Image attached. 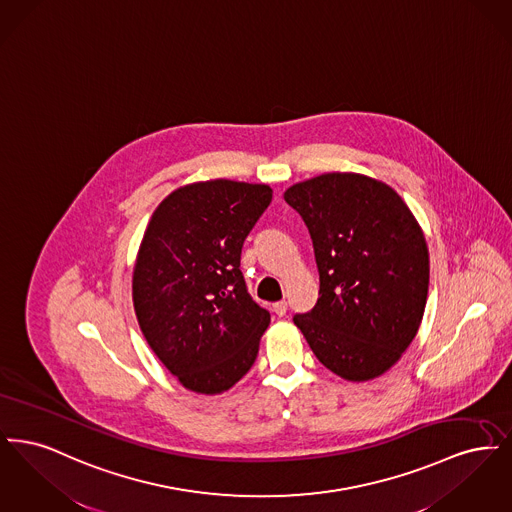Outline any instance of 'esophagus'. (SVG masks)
I'll return each mask as SVG.
<instances>
[{"instance_id":"obj_1","label":"esophagus","mask_w":512,"mask_h":512,"mask_svg":"<svg viewBox=\"0 0 512 512\" xmlns=\"http://www.w3.org/2000/svg\"><path fill=\"white\" fill-rule=\"evenodd\" d=\"M272 311L278 315V317H284L286 315V311H288V303L282 299V301H276L274 305H272Z\"/></svg>"}]
</instances>
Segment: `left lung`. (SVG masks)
I'll return each instance as SVG.
<instances>
[{"mask_svg":"<svg viewBox=\"0 0 512 512\" xmlns=\"http://www.w3.org/2000/svg\"><path fill=\"white\" fill-rule=\"evenodd\" d=\"M303 217L317 259L315 309L295 315L318 361L347 382H368L414 340L428 297L430 255L418 220L390 184L324 172L284 192Z\"/></svg>","mask_w":512,"mask_h":512,"instance_id":"8db88e82","label":"left lung"}]
</instances>
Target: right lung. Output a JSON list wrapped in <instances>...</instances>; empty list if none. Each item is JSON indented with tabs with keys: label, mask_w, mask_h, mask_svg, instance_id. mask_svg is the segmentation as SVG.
Instances as JSON below:
<instances>
[{
	"label": "right lung",
	"mask_w": 512,
	"mask_h": 512,
	"mask_svg": "<svg viewBox=\"0 0 512 512\" xmlns=\"http://www.w3.org/2000/svg\"><path fill=\"white\" fill-rule=\"evenodd\" d=\"M272 199L267 184L176 188L147 222L132 301L147 345L186 390L217 395L253 366L270 315L245 290L240 255Z\"/></svg>",
	"instance_id": "right-lung-1"
}]
</instances>
